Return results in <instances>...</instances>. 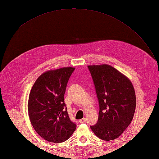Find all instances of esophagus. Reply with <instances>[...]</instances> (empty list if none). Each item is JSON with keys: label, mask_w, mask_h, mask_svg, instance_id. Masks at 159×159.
Returning a JSON list of instances; mask_svg holds the SVG:
<instances>
[{"label": "esophagus", "mask_w": 159, "mask_h": 159, "mask_svg": "<svg viewBox=\"0 0 159 159\" xmlns=\"http://www.w3.org/2000/svg\"><path fill=\"white\" fill-rule=\"evenodd\" d=\"M85 121H86V119H85V118H83V119L79 120V122H80V123H84V122H85Z\"/></svg>", "instance_id": "1"}]
</instances>
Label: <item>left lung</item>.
<instances>
[{"instance_id":"1","label":"left lung","mask_w":159,"mask_h":159,"mask_svg":"<svg viewBox=\"0 0 159 159\" xmlns=\"http://www.w3.org/2000/svg\"><path fill=\"white\" fill-rule=\"evenodd\" d=\"M95 85L100 111L98 120L91 129L100 139L119 137L133 120L136 96L128 78L108 64L88 66Z\"/></svg>"}]
</instances>
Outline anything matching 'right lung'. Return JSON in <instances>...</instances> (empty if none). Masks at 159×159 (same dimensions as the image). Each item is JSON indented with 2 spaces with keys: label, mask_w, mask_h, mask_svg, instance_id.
<instances>
[{
  "label": "right lung",
  "mask_w": 159,
  "mask_h": 159,
  "mask_svg": "<svg viewBox=\"0 0 159 159\" xmlns=\"http://www.w3.org/2000/svg\"><path fill=\"white\" fill-rule=\"evenodd\" d=\"M74 69L64 67L46 71L35 80L30 92V121L39 135L49 142H63L76 130L64 102L67 83Z\"/></svg>",
  "instance_id": "add662e5"
}]
</instances>
